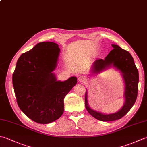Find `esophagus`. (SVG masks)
Instances as JSON below:
<instances>
[{
  "label": "esophagus",
  "instance_id": "obj_1",
  "mask_svg": "<svg viewBox=\"0 0 147 147\" xmlns=\"http://www.w3.org/2000/svg\"><path fill=\"white\" fill-rule=\"evenodd\" d=\"M78 80H79V81L81 82H86L87 81L86 78L84 76H79L78 77Z\"/></svg>",
  "mask_w": 147,
  "mask_h": 147
}]
</instances>
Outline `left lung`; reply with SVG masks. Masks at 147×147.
Masks as SVG:
<instances>
[{
  "mask_svg": "<svg viewBox=\"0 0 147 147\" xmlns=\"http://www.w3.org/2000/svg\"><path fill=\"white\" fill-rule=\"evenodd\" d=\"M113 49L104 59H97L93 62L91 68V74H98L109 68H115L120 72L123 77L125 91V102L123 106L117 112L111 114H104L95 111L90 107L88 100V91L85 94V107L88 113L95 118L103 121L119 120L125 116L133 106L137 98L139 82V74L135 65L133 57L128 51L112 44Z\"/></svg>",
  "mask_w": 147,
  "mask_h": 147,
  "instance_id": "obj_1",
  "label": "left lung"
}]
</instances>
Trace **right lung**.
Returning a JSON list of instances; mask_svg holds the SVG:
<instances>
[{"mask_svg": "<svg viewBox=\"0 0 147 147\" xmlns=\"http://www.w3.org/2000/svg\"><path fill=\"white\" fill-rule=\"evenodd\" d=\"M60 53L57 43L41 42L22 54L13 74V85L19 107L35 122L47 124L64 112V98L77 84L76 77L57 81L56 70Z\"/></svg>", "mask_w": 147, "mask_h": 147, "instance_id": "1", "label": "right lung"}]
</instances>
